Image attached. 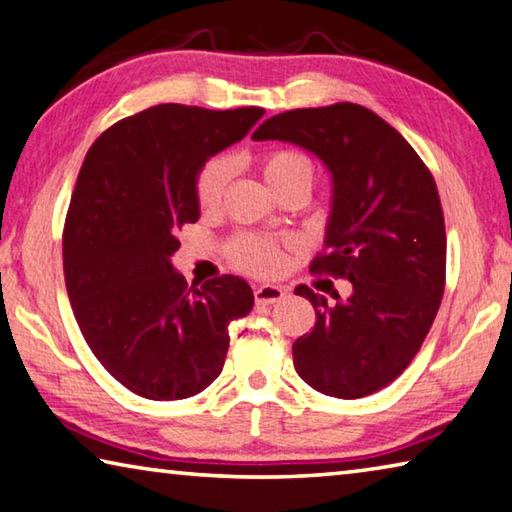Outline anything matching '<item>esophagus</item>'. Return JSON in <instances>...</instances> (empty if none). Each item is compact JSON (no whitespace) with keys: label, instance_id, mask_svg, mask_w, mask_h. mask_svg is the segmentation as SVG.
Listing matches in <instances>:
<instances>
[{"label":"esophagus","instance_id":"obj_1","mask_svg":"<svg viewBox=\"0 0 512 512\" xmlns=\"http://www.w3.org/2000/svg\"><path fill=\"white\" fill-rule=\"evenodd\" d=\"M254 297L258 306H270V303H276L285 297V288H281V285H270V283L258 285V288H254Z\"/></svg>","mask_w":512,"mask_h":512}]
</instances>
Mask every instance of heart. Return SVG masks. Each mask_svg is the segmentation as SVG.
Masks as SVG:
<instances>
[{
	"label": "heart",
	"mask_w": 512,
	"mask_h": 512,
	"mask_svg": "<svg viewBox=\"0 0 512 512\" xmlns=\"http://www.w3.org/2000/svg\"><path fill=\"white\" fill-rule=\"evenodd\" d=\"M261 168L276 195L290 186H312L315 179V166L308 155L299 150H270L261 157ZM233 173L231 159L224 155H215L204 161L197 168L193 179L195 202L204 211H215L222 204V197L227 193L229 179ZM231 261L236 267L249 274H274L279 272L283 263L281 249L272 240L256 236H240L231 242Z\"/></svg>",
	"instance_id": "b5f03b06"
}]
</instances>
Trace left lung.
<instances>
[{
    "instance_id": "8db88e82",
    "label": "left lung",
    "mask_w": 512,
    "mask_h": 512,
    "mask_svg": "<svg viewBox=\"0 0 512 512\" xmlns=\"http://www.w3.org/2000/svg\"><path fill=\"white\" fill-rule=\"evenodd\" d=\"M251 139L297 143L330 170L326 251L310 272L348 279L353 294L328 303L308 285L294 290L317 317L292 346L294 369L326 396H371L411 364L441 306L447 242L434 177L396 128L355 103L276 114Z\"/></svg>"
}]
</instances>
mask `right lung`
<instances>
[{"label": "right lung", "mask_w": 512, "mask_h": 512, "mask_svg": "<svg viewBox=\"0 0 512 512\" xmlns=\"http://www.w3.org/2000/svg\"><path fill=\"white\" fill-rule=\"evenodd\" d=\"M263 114L155 105L107 128L83 161L62 231L67 294L96 360L141 398L184 400L209 387L227 357V326L254 306L231 274L188 288L170 256L177 231L200 218L197 168Z\"/></svg>", "instance_id": "right-lung-1"}]
</instances>
